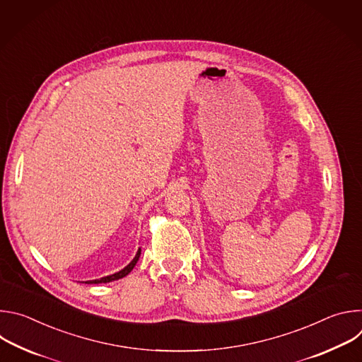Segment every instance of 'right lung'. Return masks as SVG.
<instances>
[{"instance_id": "obj_1", "label": "right lung", "mask_w": 362, "mask_h": 362, "mask_svg": "<svg viewBox=\"0 0 362 362\" xmlns=\"http://www.w3.org/2000/svg\"><path fill=\"white\" fill-rule=\"evenodd\" d=\"M140 249L137 250V253H136V256L133 257V261L124 268V269H122V271H119V272H116V274H113V275H109V276H105V278H100V279H94V281H87L86 284H107V282H112V281H117V279H122V278H124L126 275H129L130 274V271L134 268V265L137 264V261H139V257H140Z\"/></svg>"}]
</instances>
